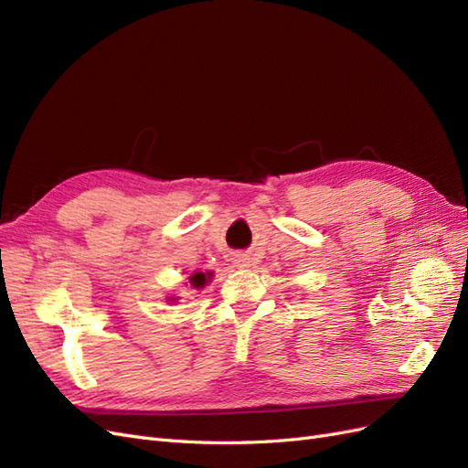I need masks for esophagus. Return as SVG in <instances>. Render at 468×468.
I'll return each instance as SVG.
<instances>
[{"instance_id":"esophagus-1","label":"esophagus","mask_w":468,"mask_h":468,"mask_svg":"<svg viewBox=\"0 0 468 468\" xmlns=\"http://www.w3.org/2000/svg\"><path fill=\"white\" fill-rule=\"evenodd\" d=\"M234 261H236L238 267H246V265H248V258H246V256H236Z\"/></svg>"}]
</instances>
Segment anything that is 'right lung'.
<instances>
[{"mask_svg": "<svg viewBox=\"0 0 468 468\" xmlns=\"http://www.w3.org/2000/svg\"><path fill=\"white\" fill-rule=\"evenodd\" d=\"M210 277H212V273H193L189 277V282H191V287H195V289H203L207 282L210 281Z\"/></svg>", "mask_w": 468, "mask_h": 468, "instance_id": "add662e5", "label": "right lung"}]
</instances>
